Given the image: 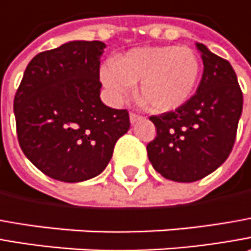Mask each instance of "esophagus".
<instances>
[{
    "label": "esophagus",
    "mask_w": 251,
    "mask_h": 251,
    "mask_svg": "<svg viewBox=\"0 0 251 251\" xmlns=\"http://www.w3.org/2000/svg\"><path fill=\"white\" fill-rule=\"evenodd\" d=\"M129 119H130V124L133 125V124H136L137 121H140L142 117H140V115H136V114H130V115H129Z\"/></svg>",
    "instance_id": "obj_1"
}]
</instances>
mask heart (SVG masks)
I'll return each mask as SVG.
<instances>
[{"label": "heart", "instance_id": "1", "mask_svg": "<svg viewBox=\"0 0 251 251\" xmlns=\"http://www.w3.org/2000/svg\"><path fill=\"white\" fill-rule=\"evenodd\" d=\"M200 59L193 50L176 46L133 48L101 68V82L111 99L121 102L132 86L143 105L164 114L185 105L200 77Z\"/></svg>", "mask_w": 251, "mask_h": 251}]
</instances>
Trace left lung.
I'll return each instance as SVG.
<instances>
[{
    "instance_id": "obj_1",
    "label": "left lung",
    "mask_w": 251,
    "mask_h": 251,
    "mask_svg": "<svg viewBox=\"0 0 251 251\" xmlns=\"http://www.w3.org/2000/svg\"><path fill=\"white\" fill-rule=\"evenodd\" d=\"M196 47L204 65L196 94L180 108L150 117L157 136L147 144L154 169L165 179L183 183L203 179L225 162L243 109L232 65L201 43Z\"/></svg>"
}]
</instances>
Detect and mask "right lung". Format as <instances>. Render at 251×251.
Here are the masks:
<instances>
[{
    "mask_svg": "<svg viewBox=\"0 0 251 251\" xmlns=\"http://www.w3.org/2000/svg\"><path fill=\"white\" fill-rule=\"evenodd\" d=\"M102 41H68L29 62L15 94L21 149L47 176L75 183L100 175L130 127L126 109L100 99Z\"/></svg>",
    "mask_w": 251,
    "mask_h": 251,
    "instance_id": "obj_1",
    "label": "right lung"
}]
</instances>
